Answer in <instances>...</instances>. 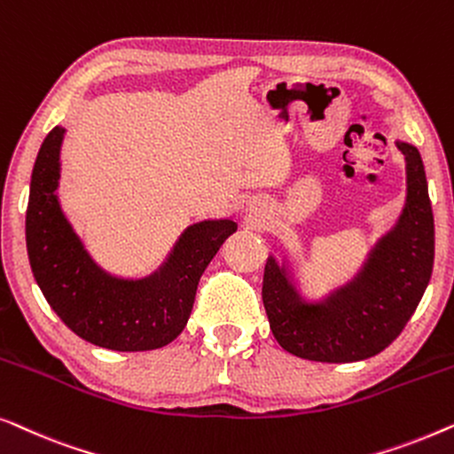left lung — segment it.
<instances>
[{"instance_id":"8db88e82","label":"left lung","mask_w":454,"mask_h":454,"mask_svg":"<svg viewBox=\"0 0 454 454\" xmlns=\"http://www.w3.org/2000/svg\"><path fill=\"white\" fill-rule=\"evenodd\" d=\"M407 160V204L399 225L378 241L356 281L325 303H306L283 266L269 258L262 301L285 351L309 362L349 364L387 349L399 337L430 283L434 215L418 148L396 142Z\"/></svg>"}]
</instances>
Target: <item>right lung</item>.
Returning <instances> with one entry per match:
<instances>
[{
  "instance_id": "add662e5",
  "label": "right lung",
  "mask_w": 454,
  "mask_h": 454,
  "mask_svg": "<svg viewBox=\"0 0 454 454\" xmlns=\"http://www.w3.org/2000/svg\"><path fill=\"white\" fill-rule=\"evenodd\" d=\"M64 128L55 126L36 154L27 208V247L33 275L61 322L92 345L148 351L169 345L188 325L198 281L238 225L204 221L185 229L163 269L123 281L92 262L58 196Z\"/></svg>"
}]
</instances>
